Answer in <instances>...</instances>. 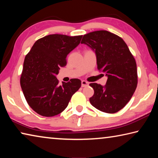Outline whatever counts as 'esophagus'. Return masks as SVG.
I'll return each mask as SVG.
<instances>
[{
	"label": "esophagus",
	"mask_w": 158,
	"mask_h": 158,
	"mask_svg": "<svg viewBox=\"0 0 158 158\" xmlns=\"http://www.w3.org/2000/svg\"><path fill=\"white\" fill-rule=\"evenodd\" d=\"M89 82H87L86 81H84V80H83L81 81V86L82 87H85V86H88L89 85Z\"/></svg>",
	"instance_id": "obj_1"
}]
</instances>
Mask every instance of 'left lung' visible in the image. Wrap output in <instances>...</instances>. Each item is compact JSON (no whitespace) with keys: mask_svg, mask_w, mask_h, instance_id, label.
I'll return each mask as SVG.
<instances>
[{"mask_svg":"<svg viewBox=\"0 0 158 158\" xmlns=\"http://www.w3.org/2000/svg\"><path fill=\"white\" fill-rule=\"evenodd\" d=\"M81 44L94 51L98 69L106 74V85H89L94 90L91 105L101 111L114 114L127 105L137 85V64L121 37L106 31L90 32L84 35Z\"/></svg>","mask_w":158,"mask_h":158,"instance_id":"1","label":"left lung"}]
</instances>
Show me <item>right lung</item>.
Returning a JSON list of instances; mask_svg holds the SVG:
<instances>
[{
	"label": "right lung",
	"mask_w": 158,
	"mask_h": 158,
	"mask_svg": "<svg viewBox=\"0 0 158 158\" xmlns=\"http://www.w3.org/2000/svg\"><path fill=\"white\" fill-rule=\"evenodd\" d=\"M82 35H49L37 40L26 56L20 84L28 105L42 116H56L65 110L81 87L78 79L58 84L56 75L66 65L68 53L80 43Z\"/></svg>",
	"instance_id": "obj_1"
}]
</instances>
